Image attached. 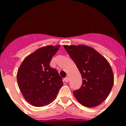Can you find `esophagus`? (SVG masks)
<instances>
[{
    "label": "esophagus",
    "mask_w": 126,
    "mask_h": 126,
    "mask_svg": "<svg viewBox=\"0 0 126 126\" xmlns=\"http://www.w3.org/2000/svg\"><path fill=\"white\" fill-rule=\"evenodd\" d=\"M64 80L65 81V82H69V77H66V78H65V79H64Z\"/></svg>",
    "instance_id": "34e87169"
}]
</instances>
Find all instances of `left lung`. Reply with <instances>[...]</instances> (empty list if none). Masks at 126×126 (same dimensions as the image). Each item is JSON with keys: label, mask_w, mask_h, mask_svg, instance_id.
Wrapping results in <instances>:
<instances>
[{"label": "left lung", "mask_w": 126, "mask_h": 126, "mask_svg": "<svg viewBox=\"0 0 126 126\" xmlns=\"http://www.w3.org/2000/svg\"><path fill=\"white\" fill-rule=\"evenodd\" d=\"M80 73L82 84L73 94L86 107L99 105L109 95L114 84L113 72L108 61L88 46H63Z\"/></svg>", "instance_id": "1"}]
</instances>
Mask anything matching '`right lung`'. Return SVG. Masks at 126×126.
I'll return each mask as SVG.
<instances>
[{
  "label": "right lung",
  "mask_w": 126,
  "mask_h": 126,
  "mask_svg": "<svg viewBox=\"0 0 126 126\" xmlns=\"http://www.w3.org/2000/svg\"><path fill=\"white\" fill-rule=\"evenodd\" d=\"M60 45L46 46L26 57L17 73V81L23 97L32 106L40 107L55 99L63 86L57 70L49 66Z\"/></svg>",
  "instance_id": "add662e5"
}]
</instances>
